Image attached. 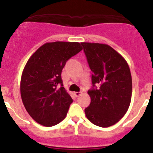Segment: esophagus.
Instances as JSON below:
<instances>
[{
	"label": "esophagus",
	"mask_w": 153,
	"mask_h": 153,
	"mask_svg": "<svg viewBox=\"0 0 153 153\" xmlns=\"http://www.w3.org/2000/svg\"><path fill=\"white\" fill-rule=\"evenodd\" d=\"M74 94H75V96L76 97H79V96L82 95V92H75V93H74Z\"/></svg>",
	"instance_id": "esophagus-1"
}]
</instances>
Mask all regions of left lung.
<instances>
[{"mask_svg":"<svg viewBox=\"0 0 153 153\" xmlns=\"http://www.w3.org/2000/svg\"><path fill=\"white\" fill-rule=\"evenodd\" d=\"M81 44L93 72V87L88 90L91 102L85 114L94 125L111 126L123 117L130 104L132 76L129 65L109 45L86 42Z\"/></svg>","mask_w":153,"mask_h":153,"instance_id":"obj_1","label":"left lung"}]
</instances>
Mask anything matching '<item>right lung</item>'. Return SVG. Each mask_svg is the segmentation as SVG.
<instances>
[{
    "instance_id": "add662e5",
    "label": "right lung",
    "mask_w": 153,
    "mask_h": 153,
    "mask_svg": "<svg viewBox=\"0 0 153 153\" xmlns=\"http://www.w3.org/2000/svg\"><path fill=\"white\" fill-rule=\"evenodd\" d=\"M82 50L78 42L47 43L27 62L21 76V99L30 116L40 125L53 126L67 116L73 100L63 86L62 70Z\"/></svg>"
}]
</instances>
